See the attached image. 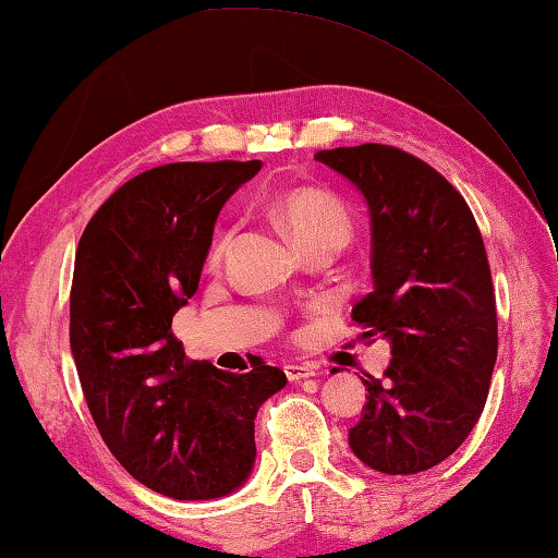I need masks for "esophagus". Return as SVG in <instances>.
Returning a JSON list of instances; mask_svg holds the SVG:
<instances>
[{
	"mask_svg": "<svg viewBox=\"0 0 558 558\" xmlns=\"http://www.w3.org/2000/svg\"><path fill=\"white\" fill-rule=\"evenodd\" d=\"M284 373L291 379V383H301V379L314 377L316 369L311 365H284Z\"/></svg>",
	"mask_w": 558,
	"mask_h": 558,
	"instance_id": "obj_1",
	"label": "esophagus"
}]
</instances>
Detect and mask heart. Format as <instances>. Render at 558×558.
Segmentation results:
<instances>
[{"label":"heart","mask_w":558,"mask_h":558,"mask_svg":"<svg viewBox=\"0 0 558 558\" xmlns=\"http://www.w3.org/2000/svg\"><path fill=\"white\" fill-rule=\"evenodd\" d=\"M269 210L281 222L299 247H308L316 242H336L343 247L353 234V218H350L343 201L333 193L318 189H294L271 198ZM230 234H222L215 242L213 254L228 247Z\"/></svg>","instance_id":"obj_1"}]
</instances>
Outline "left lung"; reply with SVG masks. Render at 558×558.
<instances>
[{"label":"left lung","instance_id":"8db88e82","mask_svg":"<svg viewBox=\"0 0 558 558\" xmlns=\"http://www.w3.org/2000/svg\"><path fill=\"white\" fill-rule=\"evenodd\" d=\"M316 161L367 203L373 291L353 306V320L363 338L389 340L392 353L383 377H360L365 407L348 444L373 471H428L473 432L497 360L481 230L441 173L395 146H338Z\"/></svg>","mask_w":558,"mask_h":558}]
</instances>
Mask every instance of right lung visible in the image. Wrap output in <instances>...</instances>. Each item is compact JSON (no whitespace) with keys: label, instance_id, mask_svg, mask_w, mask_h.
<instances>
[{"label":"right lung","instance_id":"1","mask_svg":"<svg viewBox=\"0 0 558 558\" xmlns=\"http://www.w3.org/2000/svg\"><path fill=\"white\" fill-rule=\"evenodd\" d=\"M262 161L156 166L107 198L77 244L71 353L97 432L124 471L173 500L242 487L259 407L287 385L252 357L244 375L185 360L171 333L210 252L225 201Z\"/></svg>","mask_w":558,"mask_h":558}]
</instances>
